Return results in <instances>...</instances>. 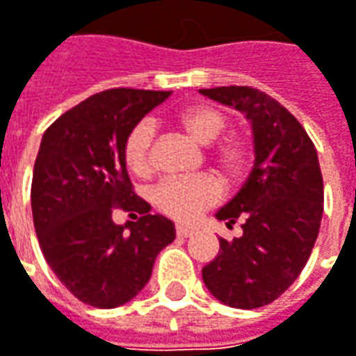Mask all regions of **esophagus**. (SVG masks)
I'll return each instance as SVG.
<instances>
[{"instance_id": "obj_1", "label": "esophagus", "mask_w": 356, "mask_h": 356, "mask_svg": "<svg viewBox=\"0 0 356 356\" xmlns=\"http://www.w3.org/2000/svg\"><path fill=\"white\" fill-rule=\"evenodd\" d=\"M175 234H177L179 238H188V236H193V229L187 228V226H181V224H177V226H175Z\"/></svg>"}]
</instances>
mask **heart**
Returning a JSON list of instances; mask_svg holds the SVG:
<instances>
[{
  "instance_id": "heart-1",
  "label": "heart",
  "mask_w": 356,
  "mask_h": 356,
  "mask_svg": "<svg viewBox=\"0 0 356 356\" xmlns=\"http://www.w3.org/2000/svg\"><path fill=\"white\" fill-rule=\"evenodd\" d=\"M175 122L185 128L191 136L200 144H210L220 136L228 124L226 115L209 105H195L183 108L175 115ZM152 144H154V127L152 122L142 120L128 132L124 140V163L136 175H147L152 161ZM214 159L229 175H238L248 163V146L239 138H228L214 149ZM222 197V185L214 175L202 173L195 177H168L159 183L152 193V200L159 212L179 222H191Z\"/></svg>"
}]
</instances>
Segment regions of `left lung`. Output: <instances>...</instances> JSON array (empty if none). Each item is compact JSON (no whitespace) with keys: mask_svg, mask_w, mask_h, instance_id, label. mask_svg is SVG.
<instances>
[{"mask_svg":"<svg viewBox=\"0 0 356 356\" xmlns=\"http://www.w3.org/2000/svg\"><path fill=\"white\" fill-rule=\"evenodd\" d=\"M251 122L255 161L248 181L216 218L241 220L243 234L220 238V251L202 269L214 298L232 308L267 306L308 263L323 214V179L316 146L304 127L273 97L243 86L200 89Z\"/></svg>","mask_w":356,"mask_h":356,"instance_id":"1","label":"left lung"}]
</instances>
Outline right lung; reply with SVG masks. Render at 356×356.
I'll list each match as a JSON object with an SVG mask.
<instances>
[{"instance_id": "add662e5", "label": "right lung", "mask_w": 356, "mask_h": 356, "mask_svg": "<svg viewBox=\"0 0 356 356\" xmlns=\"http://www.w3.org/2000/svg\"><path fill=\"white\" fill-rule=\"evenodd\" d=\"M171 91L107 89L56 118L42 136L31 204L46 263L77 300L117 308L152 277L161 249L175 239L173 222L149 214L124 163L128 132ZM136 209L138 222H112V209Z\"/></svg>"}]
</instances>
